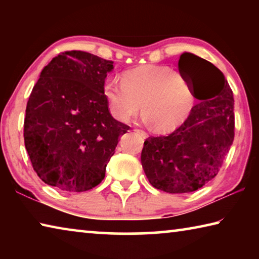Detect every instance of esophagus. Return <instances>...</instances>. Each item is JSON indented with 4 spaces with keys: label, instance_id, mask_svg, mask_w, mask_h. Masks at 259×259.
Instances as JSON below:
<instances>
[{
    "label": "esophagus",
    "instance_id": "esophagus-1",
    "mask_svg": "<svg viewBox=\"0 0 259 259\" xmlns=\"http://www.w3.org/2000/svg\"><path fill=\"white\" fill-rule=\"evenodd\" d=\"M135 131H136V133H138V134H140L142 136H144V137H146V136H147L146 131H144L142 129H135Z\"/></svg>",
    "mask_w": 259,
    "mask_h": 259
}]
</instances>
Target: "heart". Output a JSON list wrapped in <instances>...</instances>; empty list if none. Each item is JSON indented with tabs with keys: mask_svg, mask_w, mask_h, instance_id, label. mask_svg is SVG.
Returning a JSON list of instances; mask_svg holds the SVG:
<instances>
[{
	"mask_svg": "<svg viewBox=\"0 0 259 259\" xmlns=\"http://www.w3.org/2000/svg\"><path fill=\"white\" fill-rule=\"evenodd\" d=\"M104 96L116 119L128 121L139 112L155 130L181 125L194 107L195 97L185 78L168 66L146 65L125 72L122 82L107 78Z\"/></svg>",
	"mask_w": 259,
	"mask_h": 259,
	"instance_id": "1",
	"label": "heart"
}]
</instances>
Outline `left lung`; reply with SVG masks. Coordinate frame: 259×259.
<instances>
[{
    "label": "left lung",
    "mask_w": 259,
    "mask_h": 259,
    "mask_svg": "<svg viewBox=\"0 0 259 259\" xmlns=\"http://www.w3.org/2000/svg\"><path fill=\"white\" fill-rule=\"evenodd\" d=\"M178 66L200 103L172 133L148 137L142 151V165L152 186L174 194L194 192L216 176L235 128L233 93L223 73L188 52L181 56ZM205 90L210 91L204 94Z\"/></svg>",
    "instance_id": "obj_1"
}]
</instances>
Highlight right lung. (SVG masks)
Returning a JSON list of instances; mask_svg holds the SVG:
<instances>
[{"label": "right lung", "mask_w": 259, "mask_h": 259, "mask_svg": "<svg viewBox=\"0 0 259 259\" xmlns=\"http://www.w3.org/2000/svg\"><path fill=\"white\" fill-rule=\"evenodd\" d=\"M112 60L60 52L41 72L26 107L24 140L34 171L64 192L102 183L119 137L130 126L109 113L104 83Z\"/></svg>", "instance_id": "1"}]
</instances>
